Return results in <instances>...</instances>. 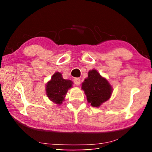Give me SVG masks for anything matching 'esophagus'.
<instances>
[{
    "label": "esophagus",
    "instance_id": "obj_1",
    "mask_svg": "<svg viewBox=\"0 0 152 152\" xmlns=\"http://www.w3.org/2000/svg\"><path fill=\"white\" fill-rule=\"evenodd\" d=\"M74 82L76 85L78 86V85H80V79L79 78H75L74 79Z\"/></svg>",
    "mask_w": 152,
    "mask_h": 152
}]
</instances>
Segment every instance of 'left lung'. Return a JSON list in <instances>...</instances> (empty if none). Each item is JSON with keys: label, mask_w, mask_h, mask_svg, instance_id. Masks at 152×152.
<instances>
[{"label": "left lung", "mask_w": 152, "mask_h": 152, "mask_svg": "<svg viewBox=\"0 0 152 152\" xmlns=\"http://www.w3.org/2000/svg\"><path fill=\"white\" fill-rule=\"evenodd\" d=\"M82 88L86 95L87 101L95 107L107 101L112 93L110 84L95 70L88 72V78L84 80Z\"/></svg>", "instance_id": "left-lung-1"}]
</instances>
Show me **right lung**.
<instances>
[{
  "mask_svg": "<svg viewBox=\"0 0 152 152\" xmlns=\"http://www.w3.org/2000/svg\"><path fill=\"white\" fill-rule=\"evenodd\" d=\"M72 82L65 80L60 72H56L46 85V92L49 99L55 103L60 104L64 100L68 90L72 87Z\"/></svg>",
  "mask_w": 152,
  "mask_h": 152,
  "instance_id": "1",
  "label": "right lung"
}]
</instances>
